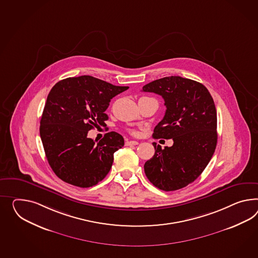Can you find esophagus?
<instances>
[{"label": "esophagus", "instance_id": "esophagus-1", "mask_svg": "<svg viewBox=\"0 0 258 258\" xmlns=\"http://www.w3.org/2000/svg\"><path fill=\"white\" fill-rule=\"evenodd\" d=\"M138 144H139V142L136 141V140H130V141H127V142H126V145L127 146L138 145Z\"/></svg>", "mask_w": 258, "mask_h": 258}]
</instances>
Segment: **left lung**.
Returning <instances> with one entry per match:
<instances>
[{
  "label": "left lung",
  "instance_id": "obj_1",
  "mask_svg": "<svg viewBox=\"0 0 258 258\" xmlns=\"http://www.w3.org/2000/svg\"><path fill=\"white\" fill-rule=\"evenodd\" d=\"M142 91L165 100V116L153 139L174 141L165 149L152 143L155 153L144 165L146 176L160 190L181 189L199 178L216 148L217 113L212 95L203 84L178 76L154 80Z\"/></svg>",
  "mask_w": 258,
  "mask_h": 258
}]
</instances>
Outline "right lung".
Returning a JSON list of instances; mask_svg holds the SVG:
<instances>
[{"mask_svg": "<svg viewBox=\"0 0 258 258\" xmlns=\"http://www.w3.org/2000/svg\"><path fill=\"white\" fill-rule=\"evenodd\" d=\"M129 87L115 86L91 76L57 82L47 95L40 121L46 159L61 180L81 188L96 185L112 166L114 152L124 145L116 132L95 143L88 132L106 126L109 102Z\"/></svg>", "mask_w": 258, "mask_h": 258, "instance_id": "obj_1", "label": "right lung"}]
</instances>
